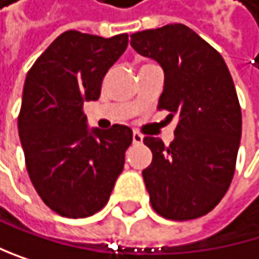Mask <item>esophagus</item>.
Wrapping results in <instances>:
<instances>
[{"label": "esophagus", "mask_w": 259, "mask_h": 259, "mask_svg": "<svg viewBox=\"0 0 259 259\" xmlns=\"http://www.w3.org/2000/svg\"><path fill=\"white\" fill-rule=\"evenodd\" d=\"M142 142H144V136H142L140 133H137V131H134V133H133V144L140 145Z\"/></svg>", "instance_id": "esophagus-1"}]
</instances>
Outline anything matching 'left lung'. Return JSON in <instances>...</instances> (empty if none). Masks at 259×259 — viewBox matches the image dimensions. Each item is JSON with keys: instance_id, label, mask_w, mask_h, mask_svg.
I'll list each match as a JSON object with an SVG mask.
<instances>
[{"instance_id": "8db88e82", "label": "left lung", "mask_w": 259, "mask_h": 259, "mask_svg": "<svg viewBox=\"0 0 259 259\" xmlns=\"http://www.w3.org/2000/svg\"><path fill=\"white\" fill-rule=\"evenodd\" d=\"M133 49L156 60L165 74L159 109L178 115L170 145L145 137L153 160L142 171L156 213L196 219L224 198L241 140V106L229 68L214 48L184 24L131 35Z\"/></svg>"}]
</instances>
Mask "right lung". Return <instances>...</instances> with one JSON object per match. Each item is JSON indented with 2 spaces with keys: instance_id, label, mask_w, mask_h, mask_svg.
Listing matches in <instances>:
<instances>
[{
  "instance_id": "1",
  "label": "right lung",
  "mask_w": 259,
  "mask_h": 259,
  "mask_svg": "<svg viewBox=\"0 0 259 259\" xmlns=\"http://www.w3.org/2000/svg\"><path fill=\"white\" fill-rule=\"evenodd\" d=\"M128 46L111 38L63 32L27 72L18 133L29 178L43 202L66 218L102 210L123 170L133 131H89L83 103L97 100L103 77Z\"/></svg>"
}]
</instances>
